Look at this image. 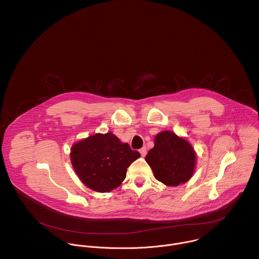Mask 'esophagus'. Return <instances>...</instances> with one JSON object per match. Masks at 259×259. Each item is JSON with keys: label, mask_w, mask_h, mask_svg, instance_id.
I'll use <instances>...</instances> for the list:
<instances>
[{"label": "esophagus", "mask_w": 259, "mask_h": 259, "mask_svg": "<svg viewBox=\"0 0 259 259\" xmlns=\"http://www.w3.org/2000/svg\"><path fill=\"white\" fill-rule=\"evenodd\" d=\"M139 152H140V154H141V156L142 157H144L145 155H146V153H147V150H146V147H142L140 150H139Z\"/></svg>", "instance_id": "1"}]
</instances>
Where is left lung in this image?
Segmentation results:
<instances>
[{"instance_id":"8db88e82","label":"left lung","mask_w":259,"mask_h":259,"mask_svg":"<svg viewBox=\"0 0 259 259\" xmlns=\"http://www.w3.org/2000/svg\"><path fill=\"white\" fill-rule=\"evenodd\" d=\"M154 178L167 187H177L191 180L197 154L192 144L171 131H162L154 138V147L145 157Z\"/></svg>"}]
</instances>
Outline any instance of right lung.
Returning a JSON list of instances; mask_svg holds the SVG:
<instances>
[{"label":"right lung","instance_id":"add662e5","mask_svg":"<svg viewBox=\"0 0 259 259\" xmlns=\"http://www.w3.org/2000/svg\"><path fill=\"white\" fill-rule=\"evenodd\" d=\"M140 157L128 143L112 132L97 133L71 146L70 161L81 183L98 193L117 189L126 178L127 168Z\"/></svg>","mask_w":259,"mask_h":259}]
</instances>
